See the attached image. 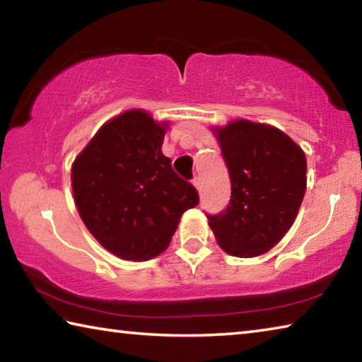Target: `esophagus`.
<instances>
[{"mask_svg":"<svg viewBox=\"0 0 362 362\" xmlns=\"http://www.w3.org/2000/svg\"><path fill=\"white\" fill-rule=\"evenodd\" d=\"M193 185H194L196 189H201V187H203V185H201V179H199V177H194V179H193Z\"/></svg>","mask_w":362,"mask_h":362,"instance_id":"1","label":"esophagus"}]
</instances>
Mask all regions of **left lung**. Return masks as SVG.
Wrapping results in <instances>:
<instances>
[{
	"label": "left lung",
	"instance_id": "obj_1",
	"mask_svg": "<svg viewBox=\"0 0 362 362\" xmlns=\"http://www.w3.org/2000/svg\"><path fill=\"white\" fill-rule=\"evenodd\" d=\"M231 182V199L218 216H207L226 254L250 259L283 240L306 189V156L278 127L236 119L212 127Z\"/></svg>",
	"mask_w": 362,
	"mask_h": 362
}]
</instances>
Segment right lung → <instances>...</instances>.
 Returning <instances> with one entry per match:
<instances>
[{
  "instance_id": "obj_1",
  "label": "right lung",
  "mask_w": 362,
  "mask_h": 362,
  "mask_svg": "<svg viewBox=\"0 0 362 362\" xmlns=\"http://www.w3.org/2000/svg\"><path fill=\"white\" fill-rule=\"evenodd\" d=\"M168 121L134 108L107 121L71 164L79 217L102 247L148 260L169 246L182 214L198 206L192 183L163 155Z\"/></svg>"
}]
</instances>
